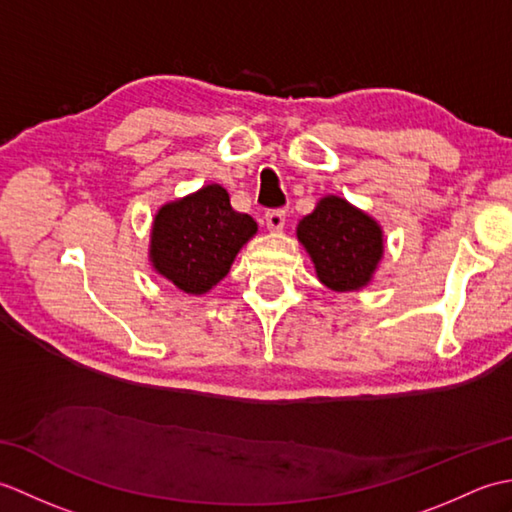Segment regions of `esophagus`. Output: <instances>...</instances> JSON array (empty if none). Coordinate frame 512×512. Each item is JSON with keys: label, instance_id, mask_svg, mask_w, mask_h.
Returning <instances> with one entry per match:
<instances>
[{"label": "esophagus", "instance_id": "obj_1", "mask_svg": "<svg viewBox=\"0 0 512 512\" xmlns=\"http://www.w3.org/2000/svg\"><path fill=\"white\" fill-rule=\"evenodd\" d=\"M266 226L270 231H281L286 226V211L281 209H270L266 211Z\"/></svg>", "mask_w": 512, "mask_h": 512}]
</instances>
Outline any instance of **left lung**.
Here are the masks:
<instances>
[{"mask_svg": "<svg viewBox=\"0 0 512 512\" xmlns=\"http://www.w3.org/2000/svg\"><path fill=\"white\" fill-rule=\"evenodd\" d=\"M297 237L310 253L319 279L339 292L367 286L383 257L380 226L336 195L323 198L303 217Z\"/></svg>", "mask_w": 512, "mask_h": 512, "instance_id": "1", "label": "left lung"}]
</instances>
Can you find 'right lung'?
Wrapping results in <instances>:
<instances>
[{
  "mask_svg": "<svg viewBox=\"0 0 512 512\" xmlns=\"http://www.w3.org/2000/svg\"><path fill=\"white\" fill-rule=\"evenodd\" d=\"M257 233V222L231 206L226 189L209 184L165 204L151 228V264L191 295H204L231 268L235 255Z\"/></svg>",
  "mask_w": 512,
  "mask_h": 512,
  "instance_id": "add662e5",
  "label": "right lung"
}]
</instances>
